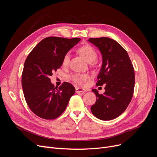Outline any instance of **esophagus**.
<instances>
[{"label": "esophagus", "mask_w": 157, "mask_h": 157, "mask_svg": "<svg viewBox=\"0 0 157 157\" xmlns=\"http://www.w3.org/2000/svg\"><path fill=\"white\" fill-rule=\"evenodd\" d=\"M86 90L83 88H76V93H83Z\"/></svg>", "instance_id": "esophagus-1"}]
</instances>
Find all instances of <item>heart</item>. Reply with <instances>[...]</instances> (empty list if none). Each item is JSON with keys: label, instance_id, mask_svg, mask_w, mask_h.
<instances>
[{"label": "heart", "instance_id": "b5f03b06", "mask_svg": "<svg viewBox=\"0 0 157 157\" xmlns=\"http://www.w3.org/2000/svg\"><path fill=\"white\" fill-rule=\"evenodd\" d=\"M78 52L81 55L83 58L86 59V61L88 63H92L93 61L96 59L98 57L97 51L95 50L92 46L90 45H84L78 49ZM70 60V54L69 52L66 53L63 58L62 63L63 65L67 66L69 63ZM71 80H72L73 82L77 84H82L84 83L86 80L89 78V76L86 74H82V73H73L71 75L70 77Z\"/></svg>", "mask_w": 157, "mask_h": 157}]
</instances>
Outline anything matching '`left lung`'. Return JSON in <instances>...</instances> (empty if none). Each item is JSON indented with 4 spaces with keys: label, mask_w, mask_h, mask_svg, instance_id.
Wrapping results in <instances>:
<instances>
[{
    "label": "left lung",
    "mask_w": 157,
    "mask_h": 157,
    "mask_svg": "<svg viewBox=\"0 0 157 157\" xmlns=\"http://www.w3.org/2000/svg\"><path fill=\"white\" fill-rule=\"evenodd\" d=\"M88 41L98 47L103 58L96 86L105 85L103 94L92 89L97 99L91 111L99 119L110 121L124 113L132 100L134 69L126 50L115 40L100 37L90 38Z\"/></svg>",
    "instance_id": "1"
}]
</instances>
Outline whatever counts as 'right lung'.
Wrapping results in <instances>:
<instances>
[{
	"instance_id": "add662e5",
	"label": "right lung",
	"mask_w": 157,
	"mask_h": 157,
	"mask_svg": "<svg viewBox=\"0 0 157 157\" xmlns=\"http://www.w3.org/2000/svg\"><path fill=\"white\" fill-rule=\"evenodd\" d=\"M80 40L49 36L42 39L28 55L22 72L21 85L27 104L40 118L53 120L67 107L75 88L64 82L58 88L50 77L62 65L64 55Z\"/></svg>"
}]
</instances>
